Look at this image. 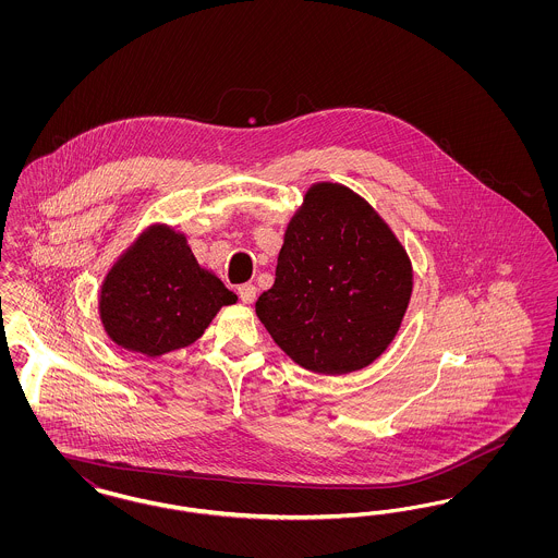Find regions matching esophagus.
I'll use <instances>...</instances> for the list:
<instances>
[{"label":"esophagus","instance_id":"esophagus-1","mask_svg":"<svg viewBox=\"0 0 558 558\" xmlns=\"http://www.w3.org/2000/svg\"><path fill=\"white\" fill-rule=\"evenodd\" d=\"M240 301L244 303V305H253L255 303V299H257V289L253 287V284H242L239 289Z\"/></svg>","mask_w":558,"mask_h":558}]
</instances>
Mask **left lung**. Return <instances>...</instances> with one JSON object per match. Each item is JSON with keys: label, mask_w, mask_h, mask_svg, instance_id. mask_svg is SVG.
Returning <instances> with one entry per match:
<instances>
[{"label": "left lung", "mask_w": 558, "mask_h": 558, "mask_svg": "<svg viewBox=\"0 0 558 558\" xmlns=\"http://www.w3.org/2000/svg\"><path fill=\"white\" fill-rule=\"evenodd\" d=\"M412 289V262L391 226L351 187L316 182L292 213L274 287L255 312L294 364L339 376L387 351Z\"/></svg>", "instance_id": "1"}]
</instances>
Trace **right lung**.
<instances>
[{"label": "right lung", "mask_w": 558, "mask_h": 558, "mask_svg": "<svg viewBox=\"0 0 558 558\" xmlns=\"http://www.w3.org/2000/svg\"><path fill=\"white\" fill-rule=\"evenodd\" d=\"M236 301L198 264L186 234L157 221L108 267L98 316L114 345L155 360L198 341L219 310Z\"/></svg>", "instance_id": "right-lung-1"}]
</instances>
